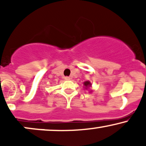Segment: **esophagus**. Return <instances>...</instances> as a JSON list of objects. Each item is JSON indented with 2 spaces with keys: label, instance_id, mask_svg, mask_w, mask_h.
Instances as JSON below:
<instances>
[{
  "label": "esophagus",
  "instance_id": "esophagus-1",
  "mask_svg": "<svg viewBox=\"0 0 146 146\" xmlns=\"http://www.w3.org/2000/svg\"><path fill=\"white\" fill-rule=\"evenodd\" d=\"M64 80H70V78H69V77H65Z\"/></svg>",
  "mask_w": 146,
  "mask_h": 146
}]
</instances>
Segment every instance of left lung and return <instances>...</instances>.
<instances>
[{
    "instance_id": "left-lung-1",
    "label": "left lung",
    "mask_w": 146,
    "mask_h": 146,
    "mask_svg": "<svg viewBox=\"0 0 146 146\" xmlns=\"http://www.w3.org/2000/svg\"><path fill=\"white\" fill-rule=\"evenodd\" d=\"M84 84L85 86H86V87L91 86V84H90L89 82H85L84 83Z\"/></svg>"
}]
</instances>
